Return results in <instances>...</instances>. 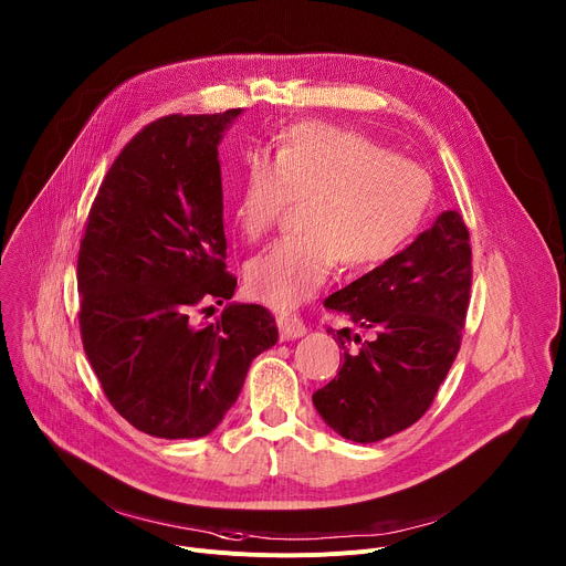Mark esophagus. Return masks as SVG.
<instances>
[{
    "label": "esophagus",
    "instance_id": "1",
    "mask_svg": "<svg viewBox=\"0 0 566 566\" xmlns=\"http://www.w3.org/2000/svg\"><path fill=\"white\" fill-rule=\"evenodd\" d=\"M280 327H282V336H284L286 340H293V338H300V336L306 334L304 321H302L300 316H295V314L282 316V318H280Z\"/></svg>",
    "mask_w": 566,
    "mask_h": 566
}]
</instances>
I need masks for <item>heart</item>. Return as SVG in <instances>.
<instances>
[{
  "mask_svg": "<svg viewBox=\"0 0 566 566\" xmlns=\"http://www.w3.org/2000/svg\"><path fill=\"white\" fill-rule=\"evenodd\" d=\"M429 174L392 156L375 139L321 124L286 128L273 160L252 156L234 205V223L250 241L264 237L291 202H302L300 230L248 262V289L289 310L312 297L340 262L368 271L395 256L429 210Z\"/></svg>",
  "mask_w": 566,
  "mask_h": 566,
  "instance_id": "b5f03b06",
  "label": "heart"
}]
</instances>
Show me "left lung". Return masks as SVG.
I'll list each match as a JSON object with an SVG mask.
<instances>
[{
    "label": "left lung",
    "instance_id": "1",
    "mask_svg": "<svg viewBox=\"0 0 566 566\" xmlns=\"http://www.w3.org/2000/svg\"><path fill=\"white\" fill-rule=\"evenodd\" d=\"M470 230L455 210L388 262L332 293L325 306L370 334L336 332L338 375L314 392L321 418L345 440L379 442L416 424L433 403L460 349L470 306ZM334 332V329H327Z\"/></svg>",
    "mask_w": 566,
    "mask_h": 566
}]
</instances>
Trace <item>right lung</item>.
<instances>
[{
  "mask_svg": "<svg viewBox=\"0 0 566 566\" xmlns=\"http://www.w3.org/2000/svg\"><path fill=\"white\" fill-rule=\"evenodd\" d=\"M241 108L169 115L117 156L78 250L81 338L108 401L135 429L185 440L212 433L256 354L277 343L262 304L230 302L219 142ZM212 310V306H206Z\"/></svg>",
  "mask_w": 566,
  "mask_h": 566,
  "instance_id": "1",
  "label": "right lung"
}]
</instances>
